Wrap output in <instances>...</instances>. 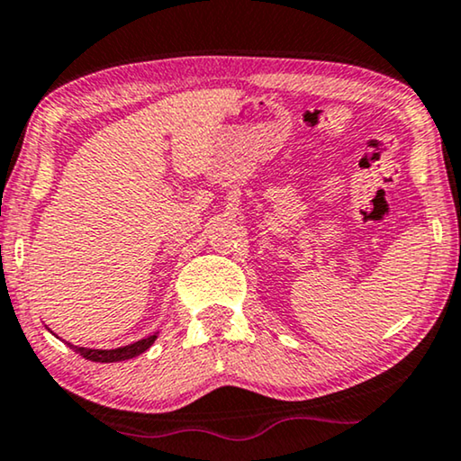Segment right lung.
Listing matches in <instances>:
<instances>
[{"label": "right lung", "instance_id": "1", "mask_svg": "<svg viewBox=\"0 0 461 461\" xmlns=\"http://www.w3.org/2000/svg\"><path fill=\"white\" fill-rule=\"evenodd\" d=\"M157 340V334L148 336V339H141L138 342H133V345H127V347H119V348H110V351H102V348H86V347H73L75 353L83 355V357L89 359V361H98V363H114V361H125V359H131L135 355L148 351V348L152 347V342Z\"/></svg>", "mask_w": 461, "mask_h": 461}]
</instances>
